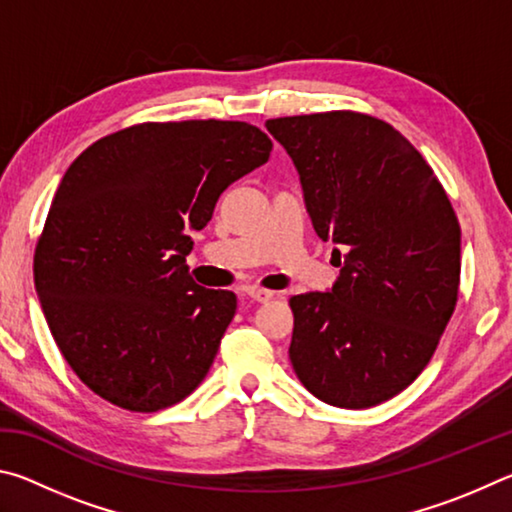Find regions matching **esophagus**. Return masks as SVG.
<instances>
[{
  "mask_svg": "<svg viewBox=\"0 0 512 512\" xmlns=\"http://www.w3.org/2000/svg\"><path fill=\"white\" fill-rule=\"evenodd\" d=\"M246 296L253 300V302H268V300H273L275 298V293L273 291H268V289H259V287H253V289H248L246 291Z\"/></svg>",
  "mask_w": 512,
  "mask_h": 512,
  "instance_id": "34e87169",
  "label": "esophagus"
}]
</instances>
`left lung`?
<instances>
[{
  "instance_id": "1",
  "label": "left lung",
  "mask_w": 512,
  "mask_h": 512,
  "mask_svg": "<svg viewBox=\"0 0 512 512\" xmlns=\"http://www.w3.org/2000/svg\"><path fill=\"white\" fill-rule=\"evenodd\" d=\"M300 173L316 235L334 241L332 291L289 300V359L311 395L370 409L411 386L461 284V225L418 149L354 110L266 121Z\"/></svg>"
}]
</instances>
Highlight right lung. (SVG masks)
I'll list each match as a JSON object with an SVG mask.
<instances>
[{
  "mask_svg": "<svg viewBox=\"0 0 512 512\" xmlns=\"http://www.w3.org/2000/svg\"><path fill=\"white\" fill-rule=\"evenodd\" d=\"M246 121H146L101 137L60 180L33 255L51 336L90 391L153 413L194 391L237 311L185 257L219 196L268 160Z\"/></svg>",
  "mask_w": 512,
  "mask_h": 512,
  "instance_id": "1",
  "label": "right lung"
}]
</instances>
